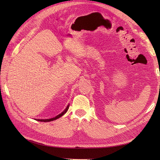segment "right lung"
<instances>
[{
    "instance_id": "add662e5",
    "label": "right lung",
    "mask_w": 160,
    "mask_h": 160,
    "mask_svg": "<svg viewBox=\"0 0 160 160\" xmlns=\"http://www.w3.org/2000/svg\"><path fill=\"white\" fill-rule=\"evenodd\" d=\"M69 105H67V108L62 111V112L61 113H60L59 115H57L56 117H55V118H51V119H37V121H39V122H51V121H53V120H55V119H58V118H61V116H62L66 112H67V111L68 110V109H69Z\"/></svg>"
}]
</instances>
